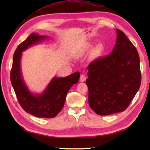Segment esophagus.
<instances>
[{
    "instance_id": "obj_1",
    "label": "esophagus",
    "mask_w": 150,
    "mask_h": 150,
    "mask_svg": "<svg viewBox=\"0 0 150 150\" xmlns=\"http://www.w3.org/2000/svg\"><path fill=\"white\" fill-rule=\"evenodd\" d=\"M86 75H84V74H82L81 75V77H80V81L83 82L84 81H86Z\"/></svg>"
}]
</instances>
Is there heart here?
Listing matches in <instances>:
<instances>
[{"instance_id":"heart-1","label":"heart","mask_w":150,"mask_h":150,"mask_svg":"<svg viewBox=\"0 0 150 150\" xmlns=\"http://www.w3.org/2000/svg\"><path fill=\"white\" fill-rule=\"evenodd\" d=\"M103 46L102 45V44H98V45L95 46L93 49V50H92V54H93L94 56H98L103 52Z\"/></svg>"}]
</instances>
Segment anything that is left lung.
I'll list each match as a JSON object with an SVG mask.
<instances>
[{
  "mask_svg": "<svg viewBox=\"0 0 150 150\" xmlns=\"http://www.w3.org/2000/svg\"><path fill=\"white\" fill-rule=\"evenodd\" d=\"M109 55L97 59L88 67L90 106L99 115L125 110L139 90L140 59L135 47L122 31Z\"/></svg>",
  "mask_w": 150,
  "mask_h": 150,
  "instance_id": "8db88e82",
  "label": "left lung"
}]
</instances>
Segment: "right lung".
Wrapping results in <instances>:
<instances>
[{
  "label": "right lung",
  "mask_w": 150,
  "mask_h": 150,
  "mask_svg": "<svg viewBox=\"0 0 150 150\" xmlns=\"http://www.w3.org/2000/svg\"><path fill=\"white\" fill-rule=\"evenodd\" d=\"M49 37L33 33L16 49L13 58L10 79L21 107L26 112L40 118H53L64 106L69 89L77 83L79 71L65 77H54L40 93H33L25 82L21 69L22 52L33 45L42 42Z\"/></svg>",
  "instance_id": "obj_1"
}]
</instances>
